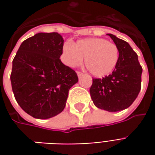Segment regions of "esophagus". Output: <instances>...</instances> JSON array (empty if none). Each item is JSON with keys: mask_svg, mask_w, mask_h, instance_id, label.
Wrapping results in <instances>:
<instances>
[{"mask_svg": "<svg viewBox=\"0 0 155 155\" xmlns=\"http://www.w3.org/2000/svg\"><path fill=\"white\" fill-rule=\"evenodd\" d=\"M82 74H83V73H82V72H81V71H77V75L79 76V77H81Z\"/></svg>", "mask_w": 155, "mask_h": 155, "instance_id": "esophagus-1", "label": "esophagus"}]
</instances>
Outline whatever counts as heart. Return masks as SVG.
<instances>
[{
    "label": "heart",
    "instance_id": "heart-1",
    "mask_svg": "<svg viewBox=\"0 0 155 155\" xmlns=\"http://www.w3.org/2000/svg\"><path fill=\"white\" fill-rule=\"evenodd\" d=\"M94 76L104 77L110 74L119 60V49L116 45L105 39L90 38L77 41L73 45L65 43L62 48V59L70 67L82 63Z\"/></svg>",
    "mask_w": 155,
    "mask_h": 155
}]
</instances>
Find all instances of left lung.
Instances as JSON below:
<instances>
[{
	"mask_svg": "<svg viewBox=\"0 0 155 155\" xmlns=\"http://www.w3.org/2000/svg\"><path fill=\"white\" fill-rule=\"evenodd\" d=\"M119 49V60L110 75L94 78L90 89L94 105L109 112L130 107L141 89L142 67L138 55L126 41L108 34Z\"/></svg>",
	"mask_w": 155,
	"mask_h": 155,
	"instance_id": "obj_1",
	"label": "left lung"
}]
</instances>
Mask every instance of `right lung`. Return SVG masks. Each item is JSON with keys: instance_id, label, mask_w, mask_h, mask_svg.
I'll use <instances>...</instances> for the list:
<instances>
[{"instance_id": "obj_1", "label": "right lung", "mask_w": 155, "mask_h": 155, "mask_svg": "<svg viewBox=\"0 0 155 155\" xmlns=\"http://www.w3.org/2000/svg\"><path fill=\"white\" fill-rule=\"evenodd\" d=\"M64 40L57 32L38 33L24 41L12 61V87L23 110L49 119L65 107L69 90L78 82L74 70L61 62Z\"/></svg>"}]
</instances>
